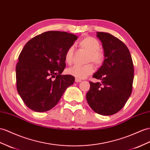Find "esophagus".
<instances>
[{
  "label": "esophagus",
  "instance_id": "obj_1",
  "mask_svg": "<svg viewBox=\"0 0 150 150\" xmlns=\"http://www.w3.org/2000/svg\"><path fill=\"white\" fill-rule=\"evenodd\" d=\"M75 82H82V80L75 78Z\"/></svg>",
  "mask_w": 150,
  "mask_h": 150
}]
</instances>
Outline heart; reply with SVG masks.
Segmentation results:
<instances>
[{"label":"heart","instance_id":"heart-1","mask_svg":"<svg viewBox=\"0 0 150 150\" xmlns=\"http://www.w3.org/2000/svg\"><path fill=\"white\" fill-rule=\"evenodd\" d=\"M77 46L80 50L87 52L86 63L92 62L96 67H99L103 65L105 61V54L100 50L101 45L96 38L87 36L79 41ZM74 49L73 47L67 49L64 54V61L68 64L70 65L74 62ZM94 72V67L91 63L83 66L75 65L67 70V73L70 75L79 79H83L91 75Z\"/></svg>","mask_w":150,"mask_h":150}]
</instances>
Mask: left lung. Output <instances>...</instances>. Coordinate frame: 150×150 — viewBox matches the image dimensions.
Instances as JSON below:
<instances>
[{"label":"left lung","instance_id":"8db88e82","mask_svg":"<svg viewBox=\"0 0 150 150\" xmlns=\"http://www.w3.org/2000/svg\"><path fill=\"white\" fill-rule=\"evenodd\" d=\"M97 37L103 44L105 61L93 75L101 82H89L86 99L96 113L107 116L119 112L131 94L134 65L124 42L106 32H98Z\"/></svg>","mask_w":150,"mask_h":150}]
</instances>
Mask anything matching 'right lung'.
Segmentation results:
<instances>
[{"instance_id": "add662e5", "label": "right lung", "mask_w": 150, "mask_h": 150, "mask_svg": "<svg viewBox=\"0 0 150 150\" xmlns=\"http://www.w3.org/2000/svg\"><path fill=\"white\" fill-rule=\"evenodd\" d=\"M78 37L66 32L49 31L30 39L18 57L16 88L26 106L37 112L54 108L75 77L61 75L64 54Z\"/></svg>"}]
</instances>
